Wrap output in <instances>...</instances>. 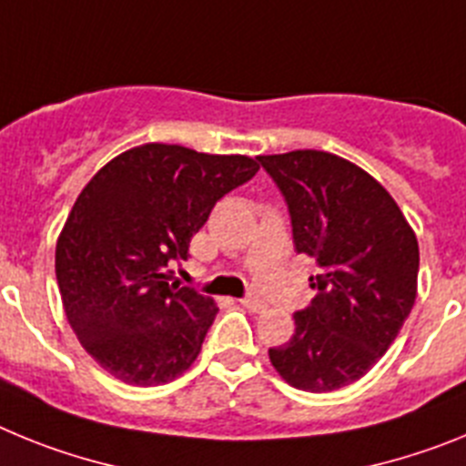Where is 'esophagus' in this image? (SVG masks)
<instances>
[{"instance_id":"1","label":"esophagus","mask_w":466,"mask_h":466,"mask_svg":"<svg viewBox=\"0 0 466 466\" xmlns=\"http://www.w3.org/2000/svg\"><path fill=\"white\" fill-rule=\"evenodd\" d=\"M240 303L247 308V310H252V312H261L263 308H266V300H261L258 296H245V299H240Z\"/></svg>"}]
</instances>
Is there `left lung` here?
I'll return each instance as SVG.
<instances>
[{"label":"left lung","mask_w":466,"mask_h":466,"mask_svg":"<svg viewBox=\"0 0 466 466\" xmlns=\"http://www.w3.org/2000/svg\"><path fill=\"white\" fill-rule=\"evenodd\" d=\"M258 163L287 200L296 252L319 266L317 296L270 364L296 390L331 392L397 339L418 294V238L382 184L340 156L300 149Z\"/></svg>","instance_id":"8db88e82"}]
</instances>
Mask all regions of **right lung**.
<instances>
[{
	"label": "right lung",
	"mask_w": 466,
	"mask_h": 466,
	"mask_svg": "<svg viewBox=\"0 0 466 466\" xmlns=\"http://www.w3.org/2000/svg\"><path fill=\"white\" fill-rule=\"evenodd\" d=\"M258 172L249 156L142 144L109 160L79 193L56 245V278L76 339L127 385L182 376L219 308L179 287L172 261L217 200Z\"/></svg>",
	"instance_id": "obj_1"
}]
</instances>
